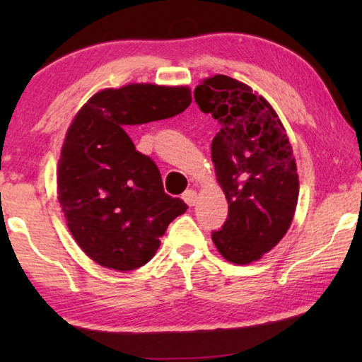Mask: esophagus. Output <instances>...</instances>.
Instances as JSON below:
<instances>
[{"label": "esophagus", "instance_id": "esophagus-1", "mask_svg": "<svg viewBox=\"0 0 362 362\" xmlns=\"http://www.w3.org/2000/svg\"><path fill=\"white\" fill-rule=\"evenodd\" d=\"M182 198L188 206H194L196 201H198V194H196L194 189H187V192L182 194Z\"/></svg>", "mask_w": 362, "mask_h": 362}]
</instances>
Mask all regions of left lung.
Here are the masks:
<instances>
[{"mask_svg": "<svg viewBox=\"0 0 362 362\" xmlns=\"http://www.w3.org/2000/svg\"><path fill=\"white\" fill-rule=\"evenodd\" d=\"M203 113L218 121L211 145L228 217L212 241L223 259L247 265L283 240L298 199V175L289 137L272 105L247 84L225 75L194 89Z\"/></svg>", "mask_w": 362, "mask_h": 362, "instance_id": "8db88e82", "label": "left lung"}]
</instances>
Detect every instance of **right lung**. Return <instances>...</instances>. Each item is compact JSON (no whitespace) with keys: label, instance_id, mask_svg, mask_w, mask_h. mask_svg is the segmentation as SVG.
<instances>
[{"label":"right lung","instance_id":"1","mask_svg":"<svg viewBox=\"0 0 362 362\" xmlns=\"http://www.w3.org/2000/svg\"><path fill=\"white\" fill-rule=\"evenodd\" d=\"M189 103L185 86L127 84L97 93L73 118L57 166L59 203L78 246L99 265H145L169 223L188 209L164 193L155 161L126 131L173 118Z\"/></svg>","mask_w":362,"mask_h":362}]
</instances>
